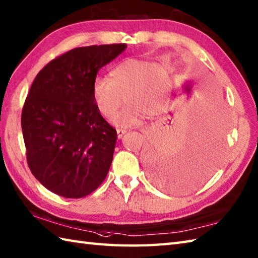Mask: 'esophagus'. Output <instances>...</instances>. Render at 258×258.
Here are the masks:
<instances>
[{
  "label": "esophagus",
  "mask_w": 258,
  "mask_h": 258,
  "mask_svg": "<svg viewBox=\"0 0 258 258\" xmlns=\"http://www.w3.org/2000/svg\"><path fill=\"white\" fill-rule=\"evenodd\" d=\"M126 132H127V131L124 130V128H117V136H118V139H122L123 135L126 134Z\"/></svg>",
  "instance_id": "esophagus-1"
}]
</instances>
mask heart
I'll list each match as a JSON object with an SVG mask.
<instances>
[{
    "label": "heart",
    "mask_w": 258,
    "mask_h": 258,
    "mask_svg": "<svg viewBox=\"0 0 258 258\" xmlns=\"http://www.w3.org/2000/svg\"><path fill=\"white\" fill-rule=\"evenodd\" d=\"M172 86L168 71L156 62L128 58L109 72V78H96L92 85V97L103 116L111 118L124 102L122 112L114 117L118 126L140 124L145 115L160 114Z\"/></svg>",
    "instance_id": "heart-1"
}]
</instances>
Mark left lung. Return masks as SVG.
<instances>
[{"label": "left lung", "mask_w": 258, "mask_h": 258, "mask_svg": "<svg viewBox=\"0 0 258 258\" xmlns=\"http://www.w3.org/2000/svg\"><path fill=\"white\" fill-rule=\"evenodd\" d=\"M184 90L190 93V85ZM196 117L183 125L167 118L145 157L151 178L163 187L193 190L216 171L223 154L226 113L220 93L213 92Z\"/></svg>", "instance_id": "8db88e82"}]
</instances>
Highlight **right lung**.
Segmentation results:
<instances>
[{
  "label": "right lung",
  "instance_id": "1",
  "mask_svg": "<svg viewBox=\"0 0 258 258\" xmlns=\"http://www.w3.org/2000/svg\"><path fill=\"white\" fill-rule=\"evenodd\" d=\"M124 43L76 47L46 64L33 81L22 109L26 160L43 186L67 199L94 191L111 167L117 133L92 97L100 69Z\"/></svg>",
  "mask_w": 258,
  "mask_h": 258
}]
</instances>
